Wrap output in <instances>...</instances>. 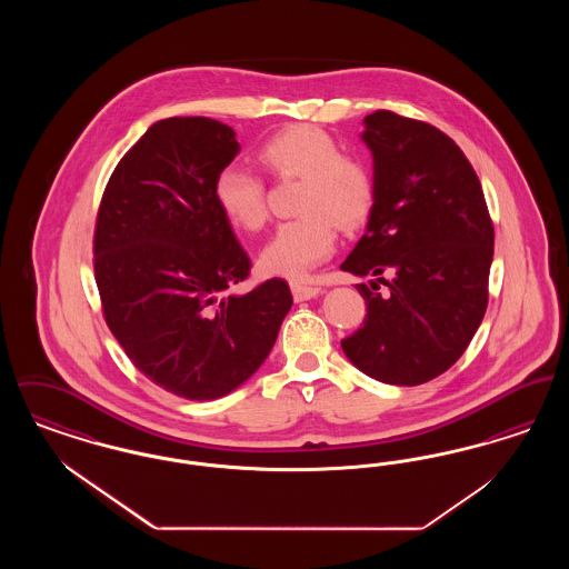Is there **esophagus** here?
I'll return each instance as SVG.
<instances>
[{
  "label": "esophagus",
  "mask_w": 569,
  "mask_h": 569,
  "mask_svg": "<svg viewBox=\"0 0 569 569\" xmlns=\"http://www.w3.org/2000/svg\"><path fill=\"white\" fill-rule=\"evenodd\" d=\"M290 288H292V297H295L297 302H300V300H309V298L320 295V288L307 286V283H302V281H292Z\"/></svg>",
  "instance_id": "34e87169"
}]
</instances>
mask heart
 Segmentation results:
<instances>
[{"label": "heart", "mask_w": 569, "mask_h": 569, "mask_svg": "<svg viewBox=\"0 0 569 569\" xmlns=\"http://www.w3.org/2000/svg\"><path fill=\"white\" fill-rule=\"evenodd\" d=\"M256 156L274 179H300V216L277 226L260 264L271 274L305 277L332 253L337 226L352 232L369 219L376 207L373 174L316 126H292L269 136ZM213 198L221 216L241 230L256 232L267 223V186L247 166H223Z\"/></svg>", "instance_id": "1"}]
</instances>
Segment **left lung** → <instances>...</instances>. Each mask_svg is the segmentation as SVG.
Masks as SVG:
<instances>
[{"mask_svg":"<svg viewBox=\"0 0 569 569\" xmlns=\"http://www.w3.org/2000/svg\"><path fill=\"white\" fill-rule=\"evenodd\" d=\"M362 140L376 207L341 271L376 279L358 283L367 316L341 348L369 378L418 386L459 360L485 318L492 219L473 166L431 123L376 110Z\"/></svg>","mask_w":569,"mask_h":569,"instance_id":"8db88e82","label":"left lung"}]
</instances>
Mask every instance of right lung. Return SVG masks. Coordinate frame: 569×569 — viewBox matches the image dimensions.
<instances>
[{
  "label": "right lung",
  "mask_w": 569,
  "mask_h": 569,
  "mask_svg": "<svg viewBox=\"0 0 569 569\" xmlns=\"http://www.w3.org/2000/svg\"><path fill=\"white\" fill-rule=\"evenodd\" d=\"M241 144L209 117L153 123L110 174L93 271L104 320L136 369L163 390L211 401L267 360L292 307L283 279L226 295L251 260L213 198Z\"/></svg>",
  "instance_id": "add662e5"
}]
</instances>
